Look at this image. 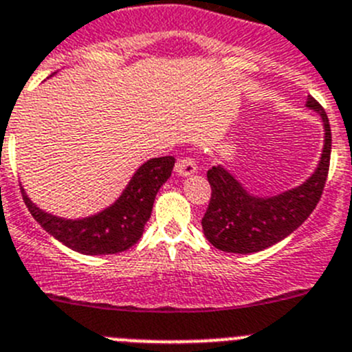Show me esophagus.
Returning <instances> with one entry per match:
<instances>
[{
	"label": "esophagus",
	"instance_id": "esophagus-1",
	"mask_svg": "<svg viewBox=\"0 0 352 352\" xmlns=\"http://www.w3.org/2000/svg\"><path fill=\"white\" fill-rule=\"evenodd\" d=\"M175 170L179 175L187 177V175H192V173L198 170V166H196V161L192 160V157H180V160L177 161Z\"/></svg>",
	"mask_w": 352,
	"mask_h": 352
}]
</instances>
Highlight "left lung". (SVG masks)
I'll return each instance as SVG.
<instances>
[{"label":"left lung","instance_id":"8db88e82","mask_svg":"<svg viewBox=\"0 0 352 352\" xmlns=\"http://www.w3.org/2000/svg\"><path fill=\"white\" fill-rule=\"evenodd\" d=\"M307 107L318 111L324 124V147L316 172L302 186L272 198L250 196L222 166L206 173L212 198L201 219L203 232L215 248L231 254H255L276 245L313 213L323 195L330 168L331 130L323 106L314 97Z\"/></svg>","mask_w":352,"mask_h":352}]
</instances>
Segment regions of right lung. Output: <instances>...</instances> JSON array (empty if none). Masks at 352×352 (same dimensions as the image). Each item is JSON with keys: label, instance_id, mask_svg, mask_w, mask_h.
Listing matches in <instances>:
<instances>
[{"label": "right lung", "instance_id": "add662e5", "mask_svg": "<svg viewBox=\"0 0 352 352\" xmlns=\"http://www.w3.org/2000/svg\"><path fill=\"white\" fill-rule=\"evenodd\" d=\"M175 157H153L131 177L114 205L81 221H65L32 205L22 191L25 206L36 222L65 246L85 255L120 254L135 245L153 212L160 187L172 175Z\"/></svg>", "mask_w": 352, "mask_h": 352}]
</instances>
